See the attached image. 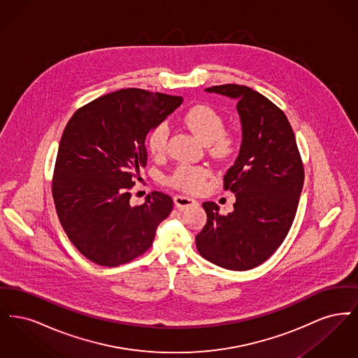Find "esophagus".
Masks as SVG:
<instances>
[{
  "label": "esophagus",
  "instance_id": "34e87169",
  "mask_svg": "<svg viewBox=\"0 0 358 358\" xmlns=\"http://www.w3.org/2000/svg\"><path fill=\"white\" fill-rule=\"evenodd\" d=\"M174 205H176V208H177V209L182 210V209H187L189 206L197 205V201H196L194 199L187 197V196H181V194H178V196H176V197H174Z\"/></svg>",
  "mask_w": 358,
  "mask_h": 358
}]
</instances>
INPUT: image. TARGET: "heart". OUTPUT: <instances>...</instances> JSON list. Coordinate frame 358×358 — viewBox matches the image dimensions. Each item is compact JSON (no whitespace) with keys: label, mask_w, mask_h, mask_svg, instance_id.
<instances>
[{"label":"heart","mask_w":358,"mask_h":358,"mask_svg":"<svg viewBox=\"0 0 358 358\" xmlns=\"http://www.w3.org/2000/svg\"><path fill=\"white\" fill-rule=\"evenodd\" d=\"M185 124L194 136L205 145H210L212 154L216 157H228L234 152V141L224 136L225 124L222 115L212 107L199 104L187 110L182 117ZM169 139V127L166 123H159L148 136V149L153 155H162L166 152ZM208 171L203 166L180 165L168 177V184L171 187L185 190L197 192L201 189Z\"/></svg>","instance_id":"heart-1"}]
</instances>
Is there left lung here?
<instances>
[{"label": "left lung", "mask_w": 358, "mask_h": 358, "mask_svg": "<svg viewBox=\"0 0 358 358\" xmlns=\"http://www.w3.org/2000/svg\"><path fill=\"white\" fill-rule=\"evenodd\" d=\"M236 101L243 139L238 158L224 176L235 193L234 210L219 213L206 201V224L196 236L200 255L227 270L245 271L266 262L287 236L303 187L305 171L285 113L250 87L205 88Z\"/></svg>", "instance_id": "1"}]
</instances>
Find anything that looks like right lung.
<instances>
[{
  "label": "right lung",
  "instance_id": "right-lung-1",
  "mask_svg": "<svg viewBox=\"0 0 358 358\" xmlns=\"http://www.w3.org/2000/svg\"><path fill=\"white\" fill-rule=\"evenodd\" d=\"M181 103L182 96L126 88L87 103L69 120L52 196L63 229L88 260L117 267L152 247L173 200L153 192L133 206L131 187L148 164V133Z\"/></svg>",
  "mask_w": 358,
  "mask_h": 358
}]
</instances>
